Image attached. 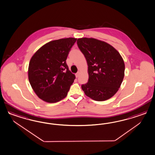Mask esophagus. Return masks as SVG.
I'll return each instance as SVG.
<instances>
[{"instance_id": "34e87169", "label": "esophagus", "mask_w": 155, "mask_h": 155, "mask_svg": "<svg viewBox=\"0 0 155 155\" xmlns=\"http://www.w3.org/2000/svg\"><path fill=\"white\" fill-rule=\"evenodd\" d=\"M80 71H78L76 74H75V76H76V77L77 78V77H79V75H80Z\"/></svg>"}]
</instances>
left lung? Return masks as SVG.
<instances>
[{
	"mask_svg": "<svg viewBox=\"0 0 155 155\" xmlns=\"http://www.w3.org/2000/svg\"><path fill=\"white\" fill-rule=\"evenodd\" d=\"M77 45L88 65L89 80L82 84L84 94L97 101L111 98L124 76V62L120 53L107 42L93 38H81Z\"/></svg>",
	"mask_w": 155,
	"mask_h": 155,
	"instance_id": "8db88e82",
	"label": "left lung"
}]
</instances>
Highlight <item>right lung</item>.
<instances>
[{
  "label": "right lung",
  "instance_id": "obj_1",
  "mask_svg": "<svg viewBox=\"0 0 155 155\" xmlns=\"http://www.w3.org/2000/svg\"><path fill=\"white\" fill-rule=\"evenodd\" d=\"M77 38H66L48 42L32 57L28 79L38 98L48 103L65 98L75 75L69 70L66 60Z\"/></svg>",
  "mask_w": 155,
  "mask_h": 155
}]
</instances>
